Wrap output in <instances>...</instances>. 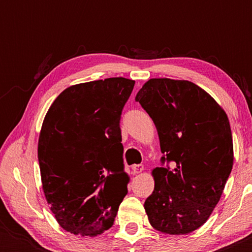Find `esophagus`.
<instances>
[{"label": "esophagus", "mask_w": 252, "mask_h": 252, "mask_svg": "<svg viewBox=\"0 0 252 252\" xmlns=\"http://www.w3.org/2000/svg\"><path fill=\"white\" fill-rule=\"evenodd\" d=\"M144 170L143 165L142 164H134L132 165V171L134 174H137V173H141Z\"/></svg>", "instance_id": "esophagus-1"}]
</instances>
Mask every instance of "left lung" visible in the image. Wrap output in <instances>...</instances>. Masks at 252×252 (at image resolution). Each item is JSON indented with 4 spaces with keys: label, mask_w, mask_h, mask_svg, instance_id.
<instances>
[{
    "label": "left lung",
    "mask_w": 252,
    "mask_h": 252,
    "mask_svg": "<svg viewBox=\"0 0 252 252\" xmlns=\"http://www.w3.org/2000/svg\"><path fill=\"white\" fill-rule=\"evenodd\" d=\"M135 101L156 126L161 164L153 170L155 188L144 202L155 229L171 235L194 232L218 204L233 167V137L223 109L187 80L150 79Z\"/></svg>",
    "instance_id": "left-lung-1"
}]
</instances>
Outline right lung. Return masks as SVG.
<instances>
[{"label":"right lung","mask_w":252,"mask_h":252,"mask_svg":"<svg viewBox=\"0 0 252 252\" xmlns=\"http://www.w3.org/2000/svg\"><path fill=\"white\" fill-rule=\"evenodd\" d=\"M135 81L109 78L71 86L44 117L37 144L51 212L74 235L104 233L127 194L120 116Z\"/></svg>","instance_id":"add662e5"}]
</instances>
